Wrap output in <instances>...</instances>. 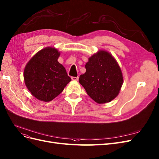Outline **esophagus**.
Instances as JSON below:
<instances>
[{"label": "esophagus", "instance_id": "obj_1", "mask_svg": "<svg viewBox=\"0 0 159 159\" xmlns=\"http://www.w3.org/2000/svg\"><path fill=\"white\" fill-rule=\"evenodd\" d=\"M79 79L78 77H72V80L74 81H78Z\"/></svg>", "mask_w": 159, "mask_h": 159}]
</instances>
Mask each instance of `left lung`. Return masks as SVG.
<instances>
[{
  "instance_id": "8db88e82",
  "label": "left lung",
  "mask_w": 159,
  "mask_h": 159,
  "mask_svg": "<svg viewBox=\"0 0 159 159\" xmlns=\"http://www.w3.org/2000/svg\"><path fill=\"white\" fill-rule=\"evenodd\" d=\"M86 72L80 76V84L98 104L111 102L119 94L124 80L121 68L112 54L99 50L85 64Z\"/></svg>"
}]
</instances>
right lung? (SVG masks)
Instances as JSON below:
<instances>
[{
    "label": "right lung",
    "instance_id": "right-lung-1",
    "mask_svg": "<svg viewBox=\"0 0 159 159\" xmlns=\"http://www.w3.org/2000/svg\"><path fill=\"white\" fill-rule=\"evenodd\" d=\"M60 54L57 48L45 47L38 51L25 65V84L38 100H53L71 81L65 68L58 61Z\"/></svg>",
    "mask_w": 159,
    "mask_h": 159
}]
</instances>
